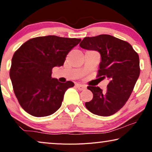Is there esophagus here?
I'll return each mask as SVG.
<instances>
[{
    "label": "esophagus",
    "mask_w": 152,
    "mask_h": 152,
    "mask_svg": "<svg viewBox=\"0 0 152 152\" xmlns=\"http://www.w3.org/2000/svg\"><path fill=\"white\" fill-rule=\"evenodd\" d=\"M75 86H76L77 88H78L79 90H80V91L84 90V89L86 88V86H85L84 85L80 84H75Z\"/></svg>",
    "instance_id": "obj_1"
}]
</instances>
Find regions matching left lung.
<instances>
[{
  "label": "left lung",
  "instance_id": "left-lung-1",
  "mask_svg": "<svg viewBox=\"0 0 152 152\" xmlns=\"http://www.w3.org/2000/svg\"><path fill=\"white\" fill-rule=\"evenodd\" d=\"M80 45L100 53L102 60L97 77L109 80L105 91L98 86L87 87L93 97L85 106L95 115H113L125 104L140 75L138 53L130 43L109 34L85 37Z\"/></svg>",
  "mask_w": 152,
  "mask_h": 152
}]
</instances>
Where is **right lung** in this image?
Here are the masks:
<instances>
[{
	"label": "right lung",
	"mask_w": 152,
	"mask_h": 152,
	"mask_svg": "<svg viewBox=\"0 0 152 152\" xmlns=\"http://www.w3.org/2000/svg\"><path fill=\"white\" fill-rule=\"evenodd\" d=\"M80 41L53 35L35 37L14 53L10 77L18 103L27 113L44 117L59 109L66 91L75 84L52 78V70L64 65L66 55Z\"/></svg>",
	"instance_id": "right-lung-1"
}]
</instances>
